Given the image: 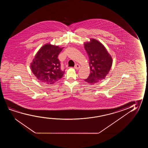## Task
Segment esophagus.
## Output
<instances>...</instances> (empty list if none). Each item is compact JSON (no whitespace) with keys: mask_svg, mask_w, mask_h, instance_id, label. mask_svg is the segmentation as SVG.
Masks as SVG:
<instances>
[{"mask_svg":"<svg viewBox=\"0 0 148 148\" xmlns=\"http://www.w3.org/2000/svg\"><path fill=\"white\" fill-rule=\"evenodd\" d=\"M80 66L78 64H76V65H75L74 68H75V69H76V70H78V69H79V68H80Z\"/></svg>","mask_w":148,"mask_h":148,"instance_id":"obj_1","label":"esophagus"}]
</instances>
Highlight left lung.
Instances as JSON below:
<instances>
[{
    "mask_svg": "<svg viewBox=\"0 0 148 148\" xmlns=\"http://www.w3.org/2000/svg\"><path fill=\"white\" fill-rule=\"evenodd\" d=\"M84 49L89 58L90 73L84 81L93 84L105 79L112 65L111 56L105 47L95 39L84 43Z\"/></svg>",
    "mask_w": 148,
    "mask_h": 148,
    "instance_id": "8db88e82",
    "label": "left lung"
}]
</instances>
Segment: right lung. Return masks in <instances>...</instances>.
<instances>
[{
  "label": "right lung",
  "instance_id": "right-lung-1",
  "mask_svg": "<svg viewBox=\"0 0 148 148\" xmlns=\"http://www.w3.org/2000/svg\"><path fill=\"white\" fill-rule=\"evenodd\" d=\"M63 49L49 43L37 53L31 64V69L40 82L53 84L62 78L65 71L61 70L58 57Z\"/></svg>",
  "mask_w": 148,
  "mask_h": 148
}]
</instances>
